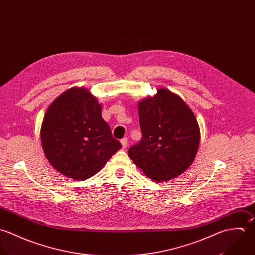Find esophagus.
Masks as SVG:
<instances>
[{
	"label": "esophagus",
	"instance_id": "esophagus-1",
	"mask_svg": "<svg viewBox=\"0 0 255 255\" xmlns=\"http://www.w3.org/2000/svg\"><path fill=\"white\" fill-rule=\"evenodd\" d=\"M121 143H122V145H123V148H126L127 146H128V138H123L122 140H121Z\"/></svg>",
	"mask_w": 255,
	"mask_h": 255
}]
</instances>
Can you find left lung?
<instances>
[{
    "mask_svg": "<svg viewBox=\"0 0 255 255\" xmlns=\"http://www.w3.org/2000/svg\"><path fill=\"white\" fill-rule=\"evenodd\" d=\"M141 140L130 146L129 158L155 182L181 175L193 163L200 128L188 105L167 89L138 103Z\"/></svg>",
    "mask_w": 255,
    "mask_h": 255,
    "instance_id": "left-lung-1",
    "label": "left lung"
}]
</instances>
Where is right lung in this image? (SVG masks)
<instances>
[{
  "label": "right lung",
  "instance_id": "add662e5",
  "mask_svg": "<svg viewBox=\"0 0 255 255\" xmlns=\"http://www.w3.org/2000/svg\"><path fill=\"white\" fill-rule=\"evenodd\" d=\"M40 140L49 163L79 181L102 169L122 147L102 118L101 104L81 87L65 91L48 107Z\"/></svg>",
  "mask_w": 255,
  "mask_h": 255
}]
</instances>
